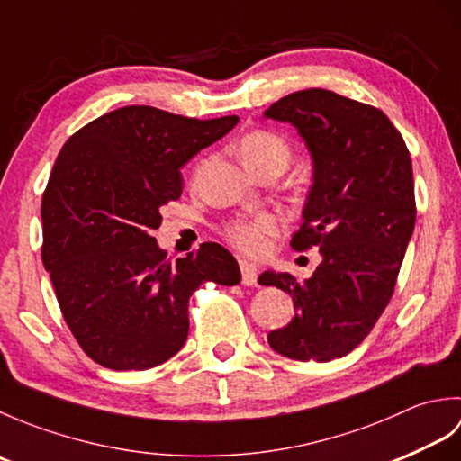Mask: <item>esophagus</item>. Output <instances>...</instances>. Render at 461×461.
Segmentation results:
<instances>
[{
    "label": "esophagus",
    "mask_w": 461,
    "mask_h": 461,
    "mask_svg": "<svg viewBox=\"0 0 461 461\" xmlns=\"http://www.w3.org/2000/svg\"><path fill=\"white\" fill-rule=\"evenodd\" d=\"M240 269H241V283L243 285H258V267L249 261H240Z\"/></svg>",
    "instance_id": "obj_1"
}]
</instances>
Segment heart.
Instances as JSON below:
<instances>
[{
	"mask_svg": "<svg viewBox=\"0 0 461 461\" xmlns=\"http://www.w3.org/2000/svg\"><path fill=\"white\" fill-rule=\"evenodd\" d=\"M240 158L248 168L258 174L266 168H287L293 158V144L277 131L256 129L240 140ZM281 230L279 215L261 212L251 218H238L223 223L221 236L233 248L248 256H261L267 249L269 238Z\"/></svg>",
	"mask_w": 461,
	"mask_h": 461,
	"instance_id": "1",
	"label": "heart"
}]
</instances>
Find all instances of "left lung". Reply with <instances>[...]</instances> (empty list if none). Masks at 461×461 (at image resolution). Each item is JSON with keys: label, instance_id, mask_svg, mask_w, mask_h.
<instances>
[{"label": "left lung", "instance_id": "1", "mask_svg": "<svg viewBox=\"0 0 461 461\" xmlns=\"http://www.w3.org/2000/svg\"><path fill=\"white\" fill-rule=\"evenodd\" d=\"M266 116L297 126L312 154L315 184L291 248H319L322 256L305 281L261 273V285L295 303V317L267 340L303 362L340 358L366 339L393 299L416 223L412 160L384 113L332 91L291 93Z\"/></svg>", "mask_w": 461, "mask_h": 461}]
</instances>
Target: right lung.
Listing matches in <instances>:
<instances>
[{
    "instance_id": "obj_1",
    "label": "right lung",
    "mask_w": 461,
    "mask_h": 461,
    "mask_svg": "<svg viewBox=\"0 0 461 461\" xmlns=\"http://www.w3.org/2000/svg\"><path fill=\"white\" fill-rule=\"evenodd\" d=\"M132 104L85 124L63 144L41 200V259L67 327L101 366L146 370L178 352L202 283L238 285L220 243L174 263L150 236L182 195L180 168L238 124Z\"/></svg>"
}]
</instances>
